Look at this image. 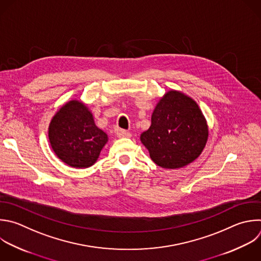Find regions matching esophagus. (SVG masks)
Segmentation results:
<instances>
[{
  "mask_svg": "<svg viewBox=\"0 0 261 261\" xmlns=\"http://www.w3.org/2000/svg\"><path fill=\"white\" fill-rule=\"evenodd\" d=\"M116 133H117V136L120 137V138H124V137H131V133L126 131V130H123V129H117L116 130Z\"/></svg>",
  "mask_w": 261,
  "mask_h": 261,
  "instance_id": "esophagus-1",
  "label": "esophagus"
}]
</instances>
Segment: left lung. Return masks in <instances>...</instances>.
Returning <instances> with one entry per match:
<instances>
[{"label": "left lung", "instance_id": "left-lung-1", "mask_svg": "<svg viewBox=\"0 0 261 261\" xmlns=\"http://www.w3.org/2000/svg\"><path fill=\"white\" fill-rule=\"evenodd\" d=\"M207 121L198 103L177 90H170L156 103L151 125L140 135L150 159L165 169L194 162L208 140Z\"/></svg>", "mask_w": 261, "mask_h": 261}]
</instances>
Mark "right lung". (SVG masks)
Listing matches in <instances>:
<instances>
[{"label": "right lung", "instance_id": "obj_1", "mask_svg": "<svg viewBox=\"0 0 261 261\" xmlns=\"http://www.w3.org/2000/svg\"><path fill=\"white\" fill-rule=\"evenodd\" d=\"M50 145L63 163L72 168H88L98 159L109 141L87 106L72 99L53 116L48 129Z\"/></svg>", "mask_w": 261, "mask_h": 261}]
</instances>
